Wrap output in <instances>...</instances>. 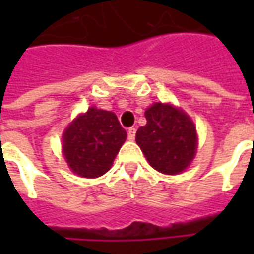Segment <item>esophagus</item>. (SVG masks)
Masks as SVG:
<instances>
[{"mask_svg":"<svg viewBox=\"0 0 254 254\" xmlns=\"http://www.w3.org/2000/svg\"><path fill=\"white\" fill-rule=\"evenodd\" d=\"M136 137V127H129L127 129V138L129 140H134Z\"/></svg>","mask_w":254,"mask_h":254,"instance_id":"34e87169","label":"esophagus"}]
</instances>
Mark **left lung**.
Wrapping results in <instances>:
<instances>
[{
    "instance_id": "8db88e82",
    "label": "left lung",
    "mask_w": 254,
    "mask_h": 254,
    "mask_svg": "<svg viewBox=\"0 0 254 254\" xmlns=\"http://www.w3.org/2000/svg\"><path fill=\"white\" fill-rule=\"evenodd\" d=\"M147 125L138 127L136 141L155 170L178 174L194 158L197 136L194 124L181 110L155 103L145 111Z\"/></svg>"
}]
</instances>
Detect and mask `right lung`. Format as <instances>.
<instances>
[{
  "label": "right lung",
  "mask_w": 254,
  "mask_h": 254,
  "mask_svg": "<svg viewBox=\"0 0 254 254\" xmlns=\"http://www.w3.org/2000/svg\"><path fill=\"white\" fill-rule=\"evenodd\" d=\"M125 138L114 113L91 107L64 133V155L73 173L96 178L109 171Z\"/></svg>",
  "instance_id": "obj_1"
}]
</instances>
